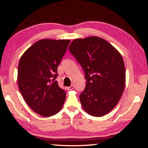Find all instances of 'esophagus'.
<instances>
[{
  "mask_svg": "<svg viewBox=\"0 0 148 148\" xmlns=\"http://www.w3.org/2000/svg\"><path fill=\"white\" fill-rule=\"evenodd\" d=\"M74 86H71L70 87H67V90H69V91H70V90H72V89H74Z\"/></svg>",
  "mask_w": 148,
  "mask_h": 148,
  "instance_id": "1",
  "label": "esophagus"
}]
</instances>
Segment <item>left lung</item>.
<instances>
[{"instance_id": "8db88e82", "label": "left lung", "mask_w": 148, "mask_h": 148, "mask_svg": "<svg viewBox=\"0 0 148 148\" xmlns=\"http://www.w3.org/2000/svg\"><path fill=\"white\" fill-rule=\"evenodd\" d=\"M69 51L83 68L87 80L79 95L87 114L102 117L114 108L125 86V68L121 55L104 39L97 36L77 38Z\"/></svg>"}]
</instances>
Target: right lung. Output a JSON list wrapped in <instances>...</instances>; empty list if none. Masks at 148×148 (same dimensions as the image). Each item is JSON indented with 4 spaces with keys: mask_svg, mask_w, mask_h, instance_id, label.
I'll return each instance as SVG.
<instances>
[{
    "mask_svg": "<svg viewBox=\"0 0 148 148\" xmlns=\"http://www.w3.org/2000/svg\"><path fill=\"white\" fill-rule=\"evenodd\" d=\"M69 40L42 39L27 49L19 60L17 82L25 101L35 113L44 117L56 115L66 99L56 78L57 66Z\"/></svg>",
    "mask_w": 148,
    "mask_h": 148,
    "instance_id": "add662e5",
    "label": "right lung"
}]
</instances>
